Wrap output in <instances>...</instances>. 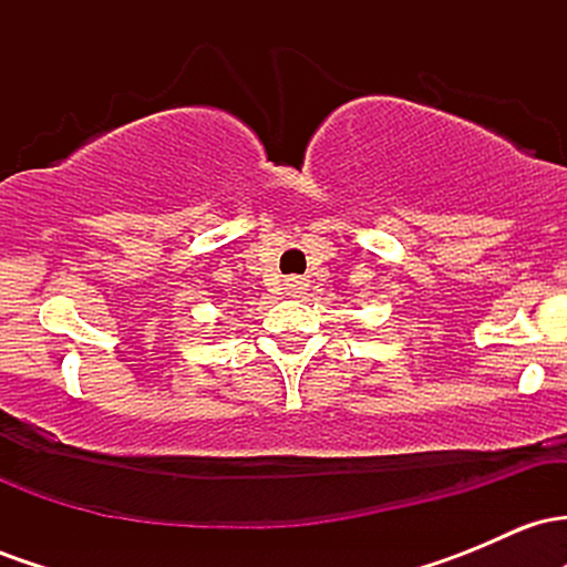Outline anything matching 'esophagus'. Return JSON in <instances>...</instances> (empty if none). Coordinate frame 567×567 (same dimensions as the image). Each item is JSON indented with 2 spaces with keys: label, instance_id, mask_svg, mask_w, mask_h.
<instances>
[{
  "label": "esophagus",
  "instance_id": "34e87169",
  "mask_svg": "<svg viewBox=\"0 0 567 567\" xmlns=\"http://www.w3.org/2000/svg\"><path fill=\"white\" fill-rule=\"evenodd\" d=\"M306 288H309V285H306V279H288V285H285V290H288V296H292V298L301 296Z\"/></svg>",
  "mask_w": 567,
  "mask_h": 567
}]
</instances>
